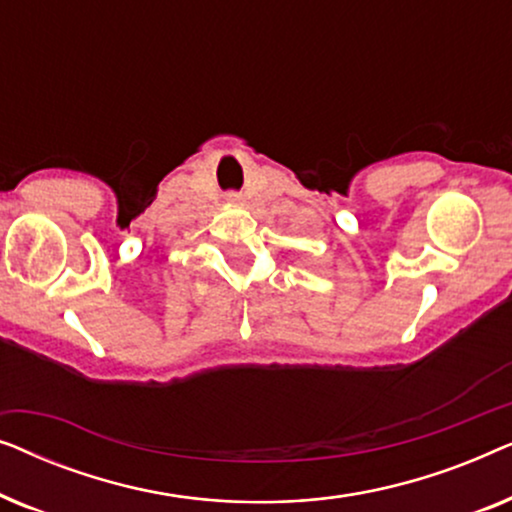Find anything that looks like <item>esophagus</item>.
I'll return each mask as SVG.
<instances>
[{
	"label": "esophagus",
	"instance_id": "esophagus-1",
	"mask_svg": "<svg viewBox=\"0 0 512 512\" xmlns=\"http://www.w3.org/2000/svg\"><path fill=\"white\" fill-rule=\"evenodd\" d=\"M226 200L230 202V205H240V202H242V198H240V195H237V193H228Z\"/></svg>",
	"mask_w": 512,
	"mask_h": 512
}]
</instances>
